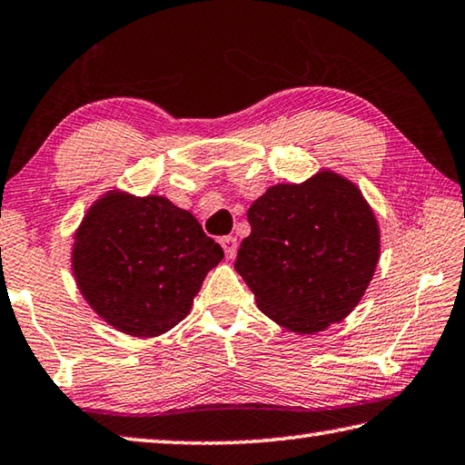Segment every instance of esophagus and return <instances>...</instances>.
Instances as JSON below:
<instances>
[{
	"mask_svg": "<svg viewBox=\"0 0 465 465\" xmlns=\"http://www.w3.org/2000/svg\"><path fill=\"white\" fill-rule=\"evenodd\" d=\"M221 244H223V249H224L226 259H232L236 255V247H239V244H236L234 236H223Z\"/></svg>",
	"mask_w": 465,
	"mask_h": 465,
	"instance_id": "1",
	"label": "esophagus"
}]
</instances>
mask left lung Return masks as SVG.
I'll list each match as a JSON object with an SVG mask.
<instances>
[{"mask_svg":"<svg viewBox=\"0 0 465 465\" xmlns=\"http://www.w3.org/2000/svg\"><path fill=\"white\" fill-rule=\"evenodd\" d=\"M234 269L262 313L313 334L354 310L379 262V224L352 182L322 172L277 183L251 204Z\"/></svg>","mask_w":465,"mask_h":465,"instance_id":"8db88e82","label":"left lung"}]
</instances>
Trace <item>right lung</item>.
<instances>
[{
  "label": "right lung",
  "mask_w": 465,
  "mask_h": 465,
  "mask_svg": "<svg viewBox=\"0 0 465 465\" xmlns=\"http://www.w3.org/2000/svg\"><path fill=\"white\" fill-rule=\"evenodd\" d=\"M73 271L91 308L131 336H157L186 318L223 247L188 210L162 196L109 194L76 232Z\"/></svg>",
  "instance_id": "1"
}]
</instances>
